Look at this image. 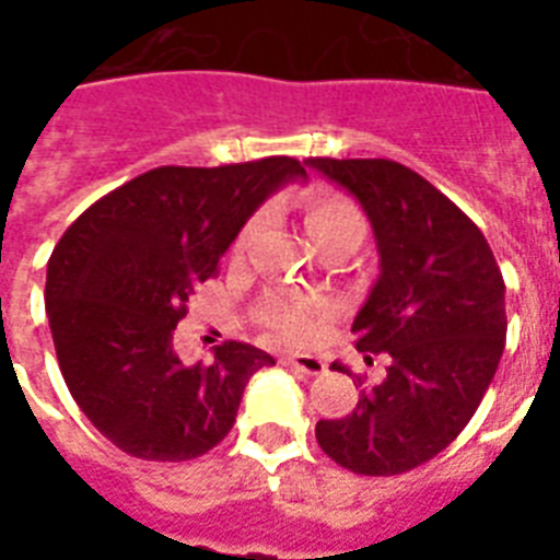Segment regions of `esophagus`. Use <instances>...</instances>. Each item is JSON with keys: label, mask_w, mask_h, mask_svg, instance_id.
<instances>
[{"label": "esophagus", "mask_w": 560, "mask_h": 560, "mask_svg": "<svg viewBox=\"0 0 560 560\" xmlns=\"http://www.w3.org/2000/svg\"><path fill=\"white\" fill-rule=\"evenodd\" d=\"M281 363L293 372L302 374H323L325 372V360L316 358V354H288V358H281Z\"/></svg>", "instance_id": "34e87169"}]
</instances>
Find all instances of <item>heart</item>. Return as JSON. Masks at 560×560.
<instances>
[{
    "instance_id": "obj_1",
    "label": "heart",
    "mask_w": 560,
    "mask_h": 560,
    "mask_svg": "<svg viewBox=\"0 0 560 560\" xmlns=\"http://www.w3.org/2000/svg\"><path fill=\"white\" fill-rule=\"evenodd\" d=\"M305 223L316 246L328 244V241L342 235L363 241V232H366V223H363V214H360L358 206L340 197V194H319V197L307 202ZM253 229L255 223H249L244 229V235L237 237L235 253L244 249ZM331 316L334 305L323 296H284V293H276L261 305V323L288 342H314L325 331Z\"/></svg>"
}]
</instances>
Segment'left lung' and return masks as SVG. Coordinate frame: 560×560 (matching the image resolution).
<instances>
[{
	"label": "left lung",
	"instance_id": "1",
	"mask_svg": "<svg viewBox=\"0 0 560 560\" xmlns=\"http://www.w3.org/2000/svg\"><path fill=\"white\" fill-rule=\"evenodd\" d=\"M305 165L346 188L372 223L381 272L351 331L369 366L386 358L383 381L358 377V409L319 421L316 442L354 474L395 477L442 453L494 381L509 325L503 272L477 223L407 165Z\"/></svg>",
	"mask_w": 560,
	"mask_h": 560
}]
</instances>
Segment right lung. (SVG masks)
I'll return each mask as SVG.
<instances>
[{
	"instance_id": "obj_1",
	"label": "right lung",
	"mask_w": 560,
	"mask_h": 560,
	"mask_svg": "<svg viewBox=\"0 0 560 560\" xmlns=\"http://www.w3.org/2000/svg\"><path fill=\"white\" fill-rule=\"evenodd\" d=\"M307 179L290 156L220 168H153L92 202L48 258L46 314L57 363L101 435L136 459L186 462L232 430L267 351L229 340L183 363L174 328L218 272L253 211Z\"/></svg>"
}]
</instances>
